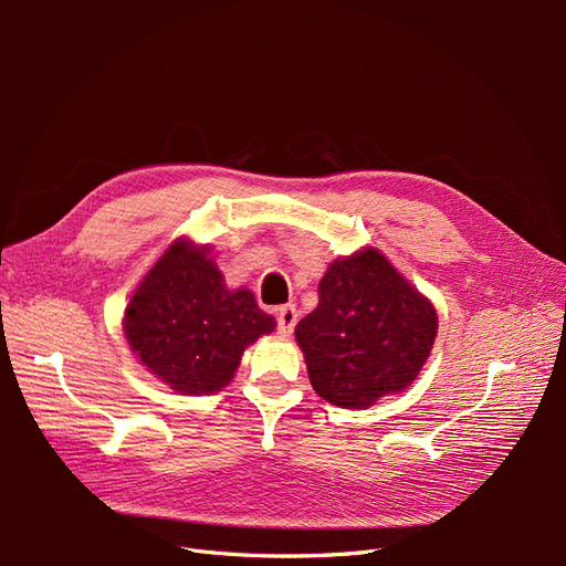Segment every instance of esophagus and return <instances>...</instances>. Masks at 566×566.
Returning <instances> with one entry per match:
<instances>
[{"label": "esophagus", "mask_w": 566, "mask_h": 566, "mask_svg": "<svg viewBox=\"0 0 566 566\" xmlns=\"http://www.w3.org/2000/svg\"><path fill=\"white\" fill-rule=\"evenodd\" d=\"M276 321H279V335H283V337H290L293 335V331H295V325H297V310L295 306H281L279 310V314H276Z\"/></svg>", "instance_id": "1"}]
</instances>
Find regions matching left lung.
<instances>
[{
    "label": "left lung",
    "mask_w": 566,
    "mask_h": 566,
    "mask_svg": "<svg viewBox=\"0 0 566 566\" xmlns=\"http://www.w3.org/2000/svg\"><path fill=\"white\" fill-rule=\"evenodd\" d=\"M437 325L432 302L380 250L364 248L328 266L295 337L318 397L364 410L418 378Z\"/></svg>",
    "instance_id": "left-lung-1"
}]
</instances>
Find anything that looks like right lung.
I'll return each mask as SVG.
<instances>
[{"label": "right lung", "mask_w": 566, "mask_h": 566, "mask_svg": "<svg viewBox=\"0 0 566 566\" xmlns=\"http://www.w3.org/2000/svg\"><path fill=\"white\" fill-rule=\"evenodd\" d=\"M123 328L129 349L165 385L212 394L233 380L245 347L276 321L250 290L227 287L208 245L179 238L134 290Z\"/></svg>", "instance_id": "add662e5"}]
</instances>
